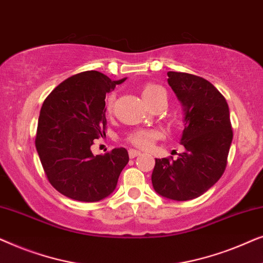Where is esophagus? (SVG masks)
I'll use <instances>...</instances> for the list:
<instances>
[{"label": "esophagus", "mask_w": 263, "mask_h": 263, "mask_svg": "<svg viewBox=\"0 0 263 263\" xmlns=\"http://www.w3.org/2000/svg\"><path fill=\"white\" fill-rule=\"evenodd\" d=\"M140 154H141V152H140V151H136V149H129V157H130V158H135V157L140 156Z\"/></svg>", "instance_id": "34e87169"}]
</instances>
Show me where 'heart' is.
Listing matches in <instances>:
<instances>
[{"label": "heart", "instance_id": "b5f03b06", "mask_svg": "<svg viewBox=\"0 0 263 263\" xmlns=\"http://www.w3.org/2000/svg\"><path fill=\"white\" fill-rule=\"evenodd\" d=\"M141 95L143 100H145L148 105L159 98H163V97L166 98V92H165V89L161 87V86L154 84L146 85L145 87L141 89ZM114 100V96H110L109 99H107V109L109 110L111 109V106H112ZM159 138L160 133L158 130H154V129H140V130H135L133 132L132 134H129L128 140L129 142H132L133 145L136 147H140V148H149V147L153 145V142Z\"/></svg>", "mask_w": 263, "mask_h": 263}]
</instances>
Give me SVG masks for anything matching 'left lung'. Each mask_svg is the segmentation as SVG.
Returning <instances> with one entry per match:
<instances>
[{
  "mask_svg": "<svg viewBox=\"0 0 263 263\" xmlns=\"http://www.w3.org/2000/svg\"><path fill=\"white\" fill-rule=\"evenodd\" d=\"M167 77L184 115L179 140L184 152L176 160L156 159L152 184L160 196L188 201L206 193L224 174L232 142L230 110L221 93L203 78L177 71Z\"/></svg>",
  "mask_w": 263,
  "mask_h": 263,
  "instance_id": "left-lung-1",
  "label": "left lung"
}]
</instances>
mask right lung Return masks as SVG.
Listing matches in <instances>:
<instances>
[{"instance_id": "obj_1", "label": "right lung", "mask_w": 263, "mask_h": 263, "mask_svg": "<svg viewBox=\"0 0 263 263\" xmlns=\"http://www.w3.org/2000/svg\"><path fill=\"white\" fill-rule=\"evenodd\" d=\"M125 79L84 71L61 82L43 103L35 148L49 182L62 195L97 202L116 189L129 161L127 149L95 156L91 146L105 136V96Z\"/></svg>"}]
</instances>
